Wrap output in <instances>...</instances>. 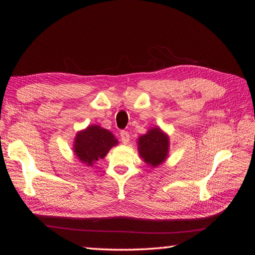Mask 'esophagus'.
Here are the masks:
<instances>
[{"label": "esophagus", "instance_id": "34e87169", "mask_svg": "<svg viewBox=\"0 0 255 255\" xmlns=\"http://www.w3.org/2000/svg\"><path fill=\"white\" fill-rule=\"evenodd\" d=\"M121 138H122V141L124 144H128L129 142V138H130V136H129V132L128 131H121Z\"/></svg>", "mask_w": 255, "mask_h": 255}]
</instances>
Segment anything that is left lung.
Returning <instances> with one entry per match:
<instances>
[{"label":"left lung","instance_id":"left-lung-1","mask_svg":"<svg viewBox=\"0 0 255 255\" xmlns=\"http://www.w3.org/2000/svg\"><path fill=\"white\" fill-rule=\"evenodd\" d=\"M137 149L144 163L151 167L161 165L167 159L170 137L160 127H152L137 139Z\"/></svg>","mask_w":255,"mask_h":255}]
</instances>
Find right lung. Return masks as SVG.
Wrapping results in <instances>:
<instances>
[{
	"instance_id": "add662e5",
	"label": "right lung",
	"mask_w": 255,
	"mask_h": 255,
	"mask_svg": "<svg viewBox=\"0 0 255 255\" xmlns=\"http://www.w3.org/2000/svg\"><path fill=\"white\" fill-rule=\"evenodd\" d=\"M117 144L118 140L110 130L99 125H90L75 134L72 150L80 162L92 166L96 161L104 159L108 151Z\"/></svg>"
}]
</instances>
